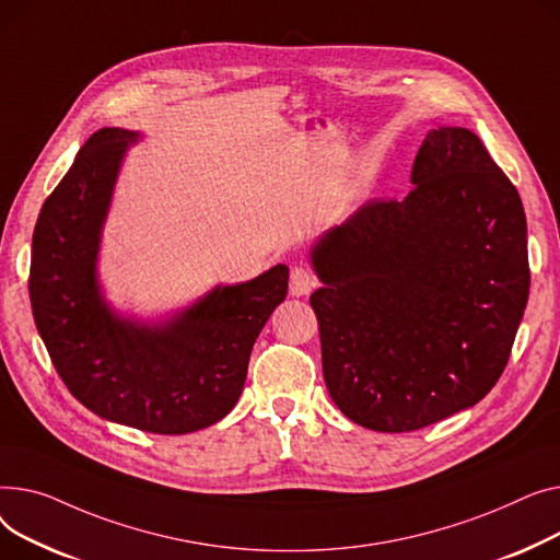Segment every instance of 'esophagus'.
Masks as SVG:
<instances>
[{"mask_svg":"<svg viewBox=\"0 0 560 560\" xmlns=\"http://www.w3.org/2000/svg\"><path fill=\"white\" fill-rule=\"evenodd\" d=\"M316 287V276L310 267H295L291 269V280H289V293L291 295H310Z\"/></svg>","mask_w":560,"mask_h":560,"instance_id":"34e87169","label":"esophagus"}]
</instances>
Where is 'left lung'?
Instances as JSON below:
<instances>
[{
    "mask_svg": "<svg viewBox=\"0 0 560 560\" xmlns=\"http://www.w3.org/2000/svg\"><path fill=\"white\" fill-rule=\"evenodd\" d=\"M402 201L373 199L312 246L323 377L375 432H413L498 384L529 299L520 194L462 126L427 133Z\"/></svg>",
    "mask_w": 560,
    "mask_h": 560,
    "instance_id": "8db88e82",
    "label": "left lung"
}]
</instances>
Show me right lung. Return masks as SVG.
Here are the masks:
<instances>
[{
	"mask_svg": "<svg viewBox=\"0 0 560 560\" xmlns=\"http://www.w3.org/2000/svg\"><path fill=\"white\" fill-rule=\"evenodd\" d=\"M138 140L136 130H96L47 196L31 244V310L83 407L142 432L189 434L237 405L253 343L284 301L289 269L219 284L160 323L113 312L98 289L96 255L119 167Z\"/></svg>",
	"mask_w": 560,
	"mask_h": 560,
	"instance_id": "right-lung-1",
	"label": "right lung"
}]
</instances>
